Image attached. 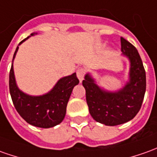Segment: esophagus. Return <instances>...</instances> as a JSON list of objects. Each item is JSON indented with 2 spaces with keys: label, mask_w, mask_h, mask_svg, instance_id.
<instances>
[{
  "label": "esophagus",
  "mask_w": 157,
  "mask_h": 157,
  "mask_svg": "<svg viewBox=\"0 0 157 157\" xmlns=\"http://www.w3.org/2000/svg\"><path fill=\"white\" fill-rule=\"evenodd\" d=\"M76 75H77V78L79 79L80 82H82L83 78H84V70L83 69H78L77 71H76Z\"/></svg>",
  "instance_id": "1"
}]
</instances>
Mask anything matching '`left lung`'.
<instances>
[{"label": "left lung", "mask_w": 157, "mask_h": 157, "mask_svg": "<svg viewBox=\"0 0 157 157\" xmlns=\"http://www.w3.org/2000/svg\"><path fill=\"white\" fill-rule=\"evenodd\" d=\"M122 56L130 62L128 80L122 87L108 90L98 85L91 73L84 76L82 85L92 118L105 125L114 126L132 120L141 108L146 90V75L137 49L124 38Z\"/></svg>", "instance_id": "8db88e82"}]
</instances>
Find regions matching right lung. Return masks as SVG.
<instances>
[{"mask_svg":"<svg viewBox=\"0 0 157 157\" xmlns=\"http://www.w3.org/2000/svg\"><path fill=\"white\" fill-rule=\"evenodd\" d=\"M37 34L32 33L16 48L9 73V90L14 107L22 119L36 127L51 128L59 124L64 119L68 101L79 80L75 73L62 77L49 92L41 95H31L20 90L16 82L13 60L20 44Z\"/></svg>","mask_w":157,"mask_h":157,"instance_id":"add662e5","label":"right lung"}]
</instances>
